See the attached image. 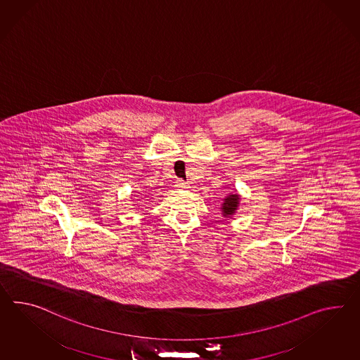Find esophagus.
<instances>
[{
    "mask_svg": "<svg viewBox=\"0 0 360 360\" xmlns=\"http://www.w3.org/2000/svg\"><path fill=\"white\" fill-rule=\"evenodd\" d=\"M176 187H179V188H186L187 187V184L182 181V179H176Z\"/></svg>",
    "mask_w": 360,
    "mask_h": 360,
    "instance_id": "1",
    "label": "esophagus"
}]
</instances>
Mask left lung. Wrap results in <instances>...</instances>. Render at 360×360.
I'll list each match as a JSON object with an SVG mask.
<instances>
[{
    "label": "left lung",
    "mask_w": 360,
    "mask_h": 360,
    "mask_svg": "<svg viewBox=\"0 0 360 360\" xmlns=\"http://www.w3.org/2000/svg\"><path fill=\"white\" fill-rule=\"evenodd\" d=\"M238 205H239V195L238 193L229 195V196L224 199V202H222V208H221L222 210V214L225 217L233 216L238 210Z\"/></svg>",
    "instance_id": "8db88e82"
}]
</instances>
